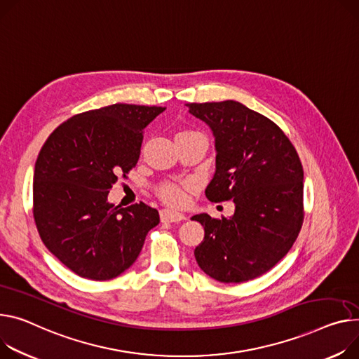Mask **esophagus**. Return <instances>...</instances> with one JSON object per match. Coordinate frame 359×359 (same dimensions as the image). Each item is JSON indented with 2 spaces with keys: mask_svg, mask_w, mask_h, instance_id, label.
<instances>
[{
  "mask_svg": "<svg viewBox=\"0 0 359 359\" xmlns=\"http://www.w3.org/2000/svg\"><path fill=\"white\" fill-rule=\"evenodd\" d=\"M161 219L162 222H168V223H177V222H182V219H185V215L182 212L172 211V210H162Z\"/></svg>",
  "mask_w": 359,
  "mask_h": 359,
  "instance_id": "34e87169",
  "label": "esophagus"
}]
</instances>
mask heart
I'll return each instance as SVG.
<instances>
[{
  "instance_id": "b5f03b06",
  "label": "heart",
  "mask_w": 359,
  "mask_h": 359,
  "mask_svg": "<svg viewBox=\"0 0 359 359\" xmlns=\"http://www.w3.org/2000/svg\"><path fill=\"white\" fill-rule=\"evenodd\" d=\"M161 196L162 198L167 201L168 204H172V205H180L185 201V194L184 191L177 187V185H165L162 189H161Z\"/></svg>"
}]
</instances>
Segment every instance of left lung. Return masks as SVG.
I'll return each instance as SVG.
<instances>
[{"mask_svg": "<svg viewBox=\"0 0 359 359\" xmlns=\"http://www.w3.org/2000/svg\"><path fill=\"white\" fill-rule=\"evenodd\" d=\"M188 112L214 136L215 172L210 201L233 200V215L201 212L204 227L194 256L200 269L223 283L259 278L280 262L303 222V168L280 128L236 100L189 103Z\"/></svg>", "mask_w": 359, "mask_h": 359, "instance_id": "8db88e82", "label": "left lung"}]
</instances>
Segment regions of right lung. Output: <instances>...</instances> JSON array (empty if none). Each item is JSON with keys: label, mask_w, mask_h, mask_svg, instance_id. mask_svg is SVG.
<instances>
[{"label": "right lung", "mask_w": 359, "mask_h": 359, "mask_svg": "<svg viewBox=\"0 0 359 359\" xmlns=\"http://www.w3.org/2000/svg\"><path fill=\"white\" fill-rule=\"evenodd\" d=\"M161 106L116 103L79 114L54 130L34 168V219L51 255L80 278L109 280L140 256L155 208L109 203L110 188L141 155L144 129Z\"/></svg>", "instance_id": "1"}]
</instances>
